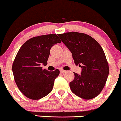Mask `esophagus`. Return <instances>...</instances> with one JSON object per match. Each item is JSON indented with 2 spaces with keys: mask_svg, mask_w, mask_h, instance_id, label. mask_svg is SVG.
Listing matches in <instances>:
<instances>
[{
  "mask_svg": "<svg viewBox=\"0 0 121 121\" xmlns=\"http://www.w3.org/2000/svg\"><path fill=\"white\" fill-rule=\"evenodd\" d=\"M60 72L62 73H65L66 72V70H62V69H61V70H60Z\"/></svg>",
  "mask_w": 121,
  "mask_h": 121,
  "instance_id": "esophagus-1",
  "label": "esophagus"
}]
</instances>
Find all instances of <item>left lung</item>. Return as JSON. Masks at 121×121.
Wrapping results in <instances>:
<instances>
[{"label":"left lung","instance_id":"obj_1","mask_svg":"<svg viewBox=\"0 0 121 121\" xmlns=\"http://www.w3.org/2000/svg\"><path fill=\"white\" fill-rule=\"evenodd\" d=\"M69 49L76 65L82 68L81 75L74 73L70 89L84 99L97 96L104 88L109 75V66L101 45L93 38L79 32L58 35Z\"/></svg>","mask_w":121,"mask_h":121}]
</instances>
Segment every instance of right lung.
<instances>
[{
	"label": "right lung",
	"instance_id": "1",
	"mask_svg": "<svg viewBox=\"0 0 121 121\" xmlns=\"http://www.w3.org/2000/svg\"><path fill=\"white\" fill-rule=\"evenodd\" d=\"M60 42L56 34L39 36L29 39L19 50L12 71L17 87L28 98L39 99L52 91L60 72H49L42 66L48 64L51 48Z\"/></svg>",
	"mask_w": 121,
	"mask_h": 121
}]
</instances>
